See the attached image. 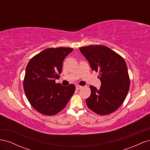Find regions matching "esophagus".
Listing matches in <instances>:
<instances>
[{
    "mask_svg": "<svg viewBox=\"0 0 150 150\" xmlns=\"http://www.w3.org/2000/svg\"><path fill=\"white\" fill-rule=\"evenodd\" d=\"M83 88L82 86H79V85H78V86H76V89H77V90H79V89H81V88Z\"/></svg>",
    "mask_w": 150,
    "mask_h": 150,
    "instance_id": "esophagus-1",
    "label": "esophagus"
}]
</instances>
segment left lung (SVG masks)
<instances>
[{
    "instance_id": "8db88e82",
    "label": "left lung",
    "mask_w": 150,
    "mask_h": 150,
    "mask_svg": "<svg viewBox=\"0 0 150 150\" xmlns=\"http://www.w3.org/2000/svg\"><path fill=\"white\" fill-rule=\"evenodd\" d=\"M92 70L99 72L101 82L98 89L90 86V96L86 99L88 107L100 115L117 110L125 100L129 88V78L126 62L110 48L101 45L79 47Z\"/></svg>"
}]
</instances>
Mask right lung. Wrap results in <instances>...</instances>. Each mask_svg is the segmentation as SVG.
Returning <instances> with one entry per match:
<instances>
[{
	"label": "right lung",
	"mask_w": 150,
	"mask_h": 150,
	"mask_svg": "<svg viewBox=\"0 0 150 150\" xmlns=\"http://www.w3.org/2000/svg\"><path fill=\"white\" fill-rule=\"evenodd\" d=\"M73 49H44L29 61L26 67L24 90L29 102L36 111L52 116L65 108L74 94L73 84L62 86L56 83L62 72V62Z\"/></svg>",
	"instance_id": "add662e5"
}]
</instances>
